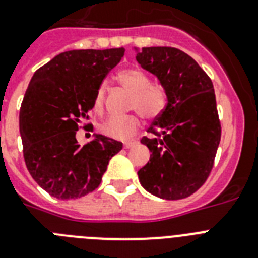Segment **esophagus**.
<instances>
[{"label": "esophagus", "instance_id": "34e87169", "mask_svg": "<svg viewBox=\"0 0 258 258\" xmlns=\"http://www.w3.org/2000/svg\"><path fill=\"white\" fill-rule=\"evenodd\" d=\"M137 142L135 141H130V142H125L124 143V149H130V147H133L134 145H135Z\"/></svg>", "mask_w": 258, "mask_h": 258}]
</instances>
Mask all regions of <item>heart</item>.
Instances as JSON below:
<instances>
[{
	"instance_id": "b5f03b06",
	"label": "heart",
	"mask_w": 258,
	"mask_h": 258,
	"mask_svg": "<svg viewBox=\"0 0 258 258\" xmlns=\"http://www.w3.org/2000/svg\"><path fill=\"white\" fill-rule=\"evenodd\" d=\"M117 82L127 92L131 93L128 101L130 109H137L146 119L159 116L166 107V95L159 87L153 86L151 80L143 71L127 68L117 74ZM105 103V87L97 88L93 107L96 112H101ZM141 120L137 115L109 117L101 124V133L112 139L125 141L137 133Z\"/></svg>"
}]
</instances>
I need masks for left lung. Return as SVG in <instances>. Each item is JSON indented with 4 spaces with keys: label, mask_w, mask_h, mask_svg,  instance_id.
<instances>
[{
    "label": "left lung",
    "mask_w": 258,
    "mask_h": 258,
    "mask_svg": "<svg viewBox=\"0 0 258 258\" xmlns=\"http://www.w3.org/2000/svg\"><path fill=\"white\" fill-rule=\"evenodd\" d=\"M137 50V61L157 76L167 104L141 143L151 151L139 182L162 200L191 196L208 179L221 141L213 83L192 57L171 46Z\"/></svg>",
    "instance_id": "left-lung-1"
}]
</instances>
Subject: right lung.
I'll use <instances>...</instances> for the list:
<instances>
[{"instance_id": "right-lung-1", "label": "right lung", "mask_w": 258, "mask_h": 258, "mask_svg": "<svg viewBox=\"0 0 258 258\" xmlns=\"http://www.w3.org/2000/svg\"><path fill=\"white\" fill-rule=\"evenodd\" d=\"M123 54L124 48L68 50L30 79L20 109L24 159L32 178L54 198L76 200L92 192L123 147L103 135L83 147L76 141L97 88Z\"/></svg>"}]
</instances>
